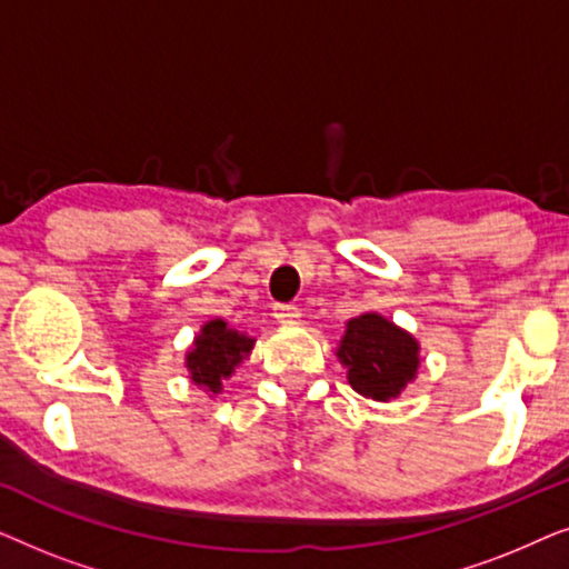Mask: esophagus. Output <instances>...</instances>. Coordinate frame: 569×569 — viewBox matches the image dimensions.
I'll use <instances>...</instances> for the list:
<instances>
[{
  "label": "esophagus",
  "mask_w": 569,
  "mask_h": 569,
  "mask_svg": "<svg viewBox=\"0 0 569 569\" xmlns=\"http://www.w3.org/2000/svg\"><path fill=\"white\" fill-rule=\"evenodd\" d=\"M274 318L279 323H295L300 321V308L292 306V302H277Z\"/></svg>",
  "instance_id": "1"
}]
</instances>
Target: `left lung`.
I'll return each mask as SVG.
<instances>
[{
	"label": "left lung",
	"instance_id": "left-lung-1",
	"mask_svg": "<svg viewBox=\"0 0 569 569\" xmlns=\"http://www.w3.org/2000/svg\"><path fill=\"white\" fill-rule=\"evenodd\" d=\"M419 345L383 316L365 313L347 323L339 360L347 365L349 386L368 399L388 401L415 378Z\"/></svg>",
	"mask_w": 569,
	"mask_h": 569
}]
</instances>
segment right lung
<instances>
[{
    "label": "right lung",
    "mask_w": 569,
    "mask_h": 569,
    "mask_svg": "<svg viewBox=\"0 0 569 569\" xmlns=\"http://www.w3.org/2000/svg\"><path fill=\"white\" fill-rule=\"evenodd\" d=\"M251 337L230 329L228 323L217 318V321H209L193 341V349L186 357V368L191 370L193 383L220 393L222 378H230L232 368L251 352Z\"/></svg>",
    "instance_id": "obj_1"
}]
</instances>
